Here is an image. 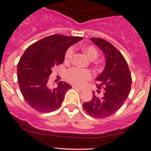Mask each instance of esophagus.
<instances>
[{
  "instance_id": "esophagus-1",
  "label": "esophagus",
  "mask_w": 151,
  "mask_h": 151,
  "mask_svg": "<svg viewBox=\"0 0 151 151\" xmlns=\"http://www.w3.org/2000/svg\"><path fill=\"white\" fill-rule=\"evenodd\" d=\"M72 88L74 89H75V90H83V88H79V87H77V86H72Z\"/></svg>"
}]
</instances>
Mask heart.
<instances>
[{
  "mask_svg": "<svg viewBox=\"0 0 151 151\" xmlns=\"http://www.w3.org/2000/svg\"><path fill=\"white\" fill-rule=\"evenodd\" d=\"M82 50L85 52V53L88 55L90 59H96L98 55V50L96 47L93 45H88V46H84L82 47ZM74 55V49L73 47H69L66 50L65 53V61H71L72 60ZM93 76V74L90 70L88 69H82L78 67L71 68L66 73V78L67 80L71 82V83L75 84L77 85H85L87 81L90 80Z\"/></svg>",
  "mask_w": 151,
  "mask_h": 151,
  "instance_id": "1",
  "label": "heart"
}]
</instances>
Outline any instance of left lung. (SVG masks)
I'll use <instances>...</instances> for the list:
<instances>
[{"mask_svg": "<svg viewBox=\"0 0 151 151\" xmlns=\"http://www.w3.org/2000/svg\"><path fill=\"white\" fill-rule=\"evenodd\" d=\"M103 51L106 58L104 70L96 78L97 88H104L102 98L95 96L83 104L89 115L94 118H106L113 115L122 107L131 89L132 77L127 63L112 44L101 38H90Z\"/></svg>", "mask_w": 151, "mask_h": 151, "instance_id": "obj_1", "label": "left lung"}]
</instances>
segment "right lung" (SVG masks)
I'll return each instance as SVG.
<instances>
[{"label":"right lung","instance_id":"obj_1","mask_svg":"<svg viewBox=\"0 0 151 151\" xmlns=\"http://www.w3.org/2000/svg\"><path fill=\"white\" fill-rule=\"evenodd\" d=\"M82 40V37L53 35L26 49L17 65V78L22 96L35 110L49 113L60 107L71 86L59 82L56 88L50 89L48 77L55 66L63 63L67 49Z\"/></svg>","mask_w":151,"mask_h":151}]
</instances>
